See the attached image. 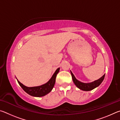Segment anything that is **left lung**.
I'll return each mask as SVG.
<instances>
[{
	"mask_svg": "<svg viewBox=\"0 0 120 120\" xmlns=\"http://www.w3.org/2000/svg\"><path fill=\"white\" fill-rule=\"evenodd\" d=\"M70 72L72 76V80L73 82H74L75 85H76V86L78 87L79 89H80L81 90H84V91L92 90L93 89H94V88L99 86V85H101V83L102 82L103 80H104V77H105V75L104 74L102 77H101L100 78L98 79L95 80L94 82H89V83H84V82H80V81H79L78 80H77L71 70H70Z\"/></svg>",
	"mask_w": 120,
	"mask_h": 120,
	"instance_id": "8db88e82",
	"label": "left lung"
}]
</instances>
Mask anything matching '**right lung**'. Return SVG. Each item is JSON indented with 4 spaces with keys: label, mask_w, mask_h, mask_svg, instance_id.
I'll return each instance as SVG.
<instances>
[{
    "label": "right lung",
    "mask_w": 120,
    "mask_h": 120,
    "mask_svg": "<svg viewBox=\"0 0 120 120\" xmlns=\"http://www.w3.org/2000/svg\"><path fill=\"white\" fill-rule=\"evenodd\" d=\"M59 70L60 68H58L56 70V71L54 72L53 75H52V76L50 78V79L47 82L38 86L27 87L23 84H22L20 82H19L17 78L16 79H17V82H19L20 86L23 88V90L26 93H27L28 94H29L30 95L32 96L40 97L47 95L52 90L56 82V75L58 74Z\"/></svg>",
    "instance_id": "add662e5"
}]
</instances>
